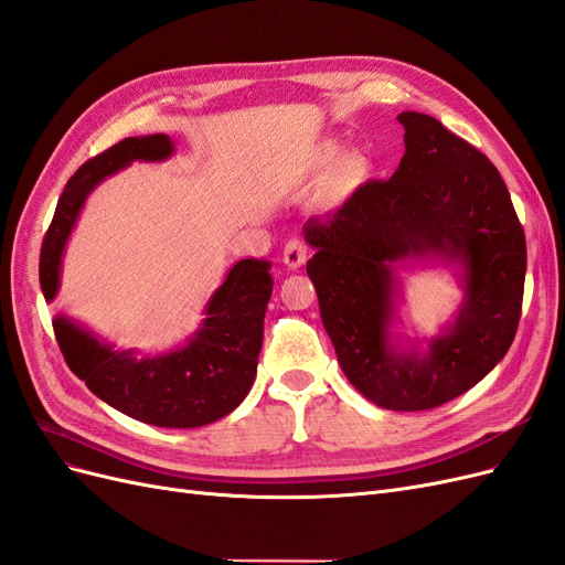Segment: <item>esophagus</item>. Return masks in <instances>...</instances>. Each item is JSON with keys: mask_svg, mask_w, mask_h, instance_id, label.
<instances>
[{"mask_svg": "<svg viewBox=\"0 0 565 565\" xmlns=\"http://www.w3.org/2000/svg\"><path fill=\"white\" fill-rule=\"evenodd\" d=\"M282 259H285V266L299 268L306 259H309V245H306V241H301V237H292V241H287L285 245Z\"/></svg>", "mask_w": 565, "mask_h": 565, "instance_id": "esophagus-1", "label": "esophagus"}]
</instances>
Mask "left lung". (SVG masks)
<instances>
[{"label":"left lung","instance_id":"left-lung-1","mask_svg":"<svg viewBox=\"0 0 565 565\" xmlns=\"http://www.w3.org/2000/svg\"><path fill=\"white\" fill-rule=\"evenodd\" d=\"M405 156L388 181L370 179L337 210L306 221L316 247L306 273L339 365L386 409H431L498 365L516 337L525 235L507 185L481 150L438 119L401 113ZM438 253L466 264L468 301L429 356L387 347L390 264Z\"/></svg>","mask_w":565,"mask_h":565}]
</instances>
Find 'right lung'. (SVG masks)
<instances>
[{
    "instance_id": "add662e5",
    "label": "right lung",
    "mask_w": 565,
    "mask_h": 565,
    "mask_svg": "<svg viewBox=\"0 0 565 565\" xmlns=\"http://www.w3.org/2000/svg\"><path fill=\"white\" fill-rule=\"evenodd\" d=\"M172 150L167 134L129 136L89 158L67 179L40 252V285L46 301L56 297L63 247L92 188L134 160L158 162ZM270 292L268 262H237L210 299L198 337L158 358H136L131 349L115 351L65 318L54 320V332L67 367L100 401L152 426L195 429L233 413L249 393Z\"/></svg>"
}]
</instances>
